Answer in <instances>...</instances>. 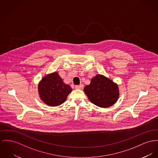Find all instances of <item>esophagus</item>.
Wrapping results in <instances>:
<instances>
[{
	"instance_id": "obj_1",
	"label": "esophagus",
	"mask_w": 158,
	"mask_h": 158,
	"mask_svg": "<svg viewBox=\"0 0 158 158\" xmlns=\"http://www.w3.org/2000/svg\"><path fill=\"white\" fill-rule=\"evenodd\" d=\"M83 87H84L83 84H80V85H75V88L76 89H83Z\"/></svg>"
}]
</instances>
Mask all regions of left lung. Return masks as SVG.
<instances>
[{"label":"left lung","instance_id":"8db88e82","mask_svg":"<svg viewBox=\"0 0 158 158\" xmlns=\"http://www.w3.org/2000/svg\"><path fill=\"white\" fill-rule=\"evenodd\" d=\"M84 92L92 103L101 108L114 105L119 97L118 84L101 74L92 78L90 84L84 87Z\"/></svg>","mask_w":158,"mask_h":158}]
</instances>
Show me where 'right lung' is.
<instances>
[{"mask_svg": "<svg viewBox=\"0 0 158 158\" xmlns=\"http://www.w3.org/2000/svg\"><path fill=\"white\" fill-rule=\"evenodd\" d=\"M38 94L42 102L50 106H57L65 102L73 89L65 84L58 72L42 77L38 85Z\"/></svg>", "mask_w": 158, "mask_h": 158, "instance_id": "obj_1", "label": "right lung"}]
</instances>
